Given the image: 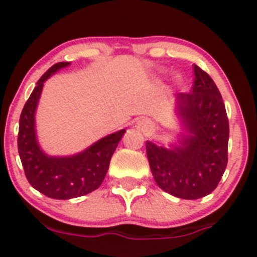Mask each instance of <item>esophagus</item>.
Returning a JSON list of instances; mask_svg holds the SVG:
<instances>
[{
	"label": "esophagus",
	"mask_w": 257,
	"mask_h": 257,
	"mask_svg": "<svg viewBox=\"0 0 257 257\" xmlns=\"http://www.w3.org/2000/svg\"><path fill=\"white\" fill-rule=\"evenodd\" d=\"M138 128L143 131V133H150L153 130V123L149 119H140L138 122Z\"/></svg>",
	"instance_id": "1"
}]
</instances>
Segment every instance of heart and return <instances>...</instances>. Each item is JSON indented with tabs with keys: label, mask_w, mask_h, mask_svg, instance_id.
<instances>
[{
	"label": "heart",
	"mask_w": 257,
	"mask_h": 257,
	"mask_svg": "<svg viewBox=\"0 0 257 257\" xmlns=\"http://www.w3.org/2000/svg\"><path fill=\"white\" fill-rule=\"evenodd\" d=\"M177 80H178V83H182L183 82V79H182V77H180V75H178Z\"/></svg>",
	"instance_id": "1"
}]
</instances>
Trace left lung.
<instances>
[{
  "label": "left lung",
  "mask_w": 257,
  "mask_h": 257,
  "mask_svg": "<svg viewBox=\"0 0 257 257\" xmlns=\"http://www.w3.org/2000/svg\"><path fill=\"white\" fill-rule=\"evenodd\" d=\"M182 138L169 149L146 141V154L156 184L182 199H198L213 192L227 167L228 118L213 79L194 65L190 93L175 96Z\"/></svg>",
  "instance_id": "8db88e82"
}]
</instances>
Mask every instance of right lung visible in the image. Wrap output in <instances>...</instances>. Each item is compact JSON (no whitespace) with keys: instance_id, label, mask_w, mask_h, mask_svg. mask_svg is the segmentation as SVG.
<instances>
[{"instance_id":"right-lung-1","label":"right lung","mask_w":257,"mask_h":257,"mask_svg":"<svg viewBox=\"0 0 257 257\" xmlns=\"http://www.w3.org/2000/svg\"><path fill=\"white\" fill-rule=\"evenodd\" d=\"M69 62L54 64L38 80L20 116L17 148L29 183L53 199H72L96 190L103 182L112 155L126 130L102 138L82 153L70 156H50L38 143L35 112L44 83Z\"/></svg>"}]
</instances>
